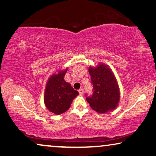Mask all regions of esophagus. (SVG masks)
I'll return each instance as SVG.
<instances>
[{"label":"esophagus","instance_id":"1","mask_svg":"<svg viewBox=\"0 0 156 156\" xmlns=\"http://www.w3.org/2000/svg\"><path fill=\"white\" fill-rule=\"evenodd\" d=\"M79 93H80V94L81 95H82L83 94V89L82 88H81V89H79Z\"/></svg>","mask_w":156,"mask_h":156}]
</instances>
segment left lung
Instances as JSON below:
<instances>
[{"mask_svg": "<svg viewBox=\"0 0 156 156\" xmlns=\"http://www.w3.org/2000/svg\"><path fill=\"white\" fill-rule=\"evenodd\" d=\"M91 96L85 94L86 99L95 111L104 113L115 108L119 100V91L113 73L104 65L90 67Z\"/></svg>", "mask_w": 156, "mask_h": 156, "instance_id": "1", "label": "left lung"}]
</instances>
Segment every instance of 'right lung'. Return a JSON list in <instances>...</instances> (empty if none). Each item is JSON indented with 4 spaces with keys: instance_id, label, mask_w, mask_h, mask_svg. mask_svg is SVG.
I'll list each match as a JSON object with an SVG mask.
<instances>
[{
    "instance_id": "right-lung-1",
    "label": "right lung",
    "mask_w": 156,
    "mask_h": 156,
    "mask_svg": "<svg viewBox=\"0 0 156 156\" xmlns=\"http://www.w3.org/2000/svg\"><path fill=\"white\" fill-rule=\"evenodd\" d=\"M67 69L52 75L47 82L44 103L47 108L55 115L65 112L70 107L73 100L79 94L71 84L64 80Z\"/></svg>"
}]
</instances>
